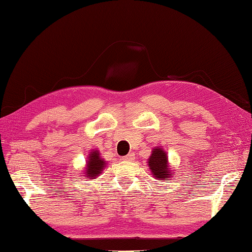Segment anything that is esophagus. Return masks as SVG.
<instances>
[{
  "mask_svg": "<svg viewBox=\"0 0 252 252\" xmlns=\"http://www.w3.org/2000/svg\"><path fill=\"white\" fill-rule=\"evenodd\" d=\"M134 158H135V155L133 153H129L128 155L124 156V158H123L124 160H128V162H130V160H133Z\"/></svg>",
  "mask_w": 252,
  "mask_h": 252,
  "instance_id": "1",
  "label": "esophagus"
}]
</instances>
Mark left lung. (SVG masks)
<instances>
[{
	"label": "left lung",
	"mask_w": 252,
	"mask_h": 252,
	"mask_svg": "<svg viewBox=\"0 0 252 252\" xmlns=\"http://www.w3.org/2000/svg\"><path fill=\"white\" fill-rule=\"evenodd\" d=\"M148 166L152 175L156 180H170L173 176L166 152L163 148L154 147L152 150V155L148 158Z\"/></svg>",
	"instance_id": "1"
}]
</instances>
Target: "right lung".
<instances>
[{
	"mask_svg": "<svg viewBox=\"0 0 252 252\" xmlns=\"http://www.w3.org/2000/svg\"><path fill=\"white\" fill-rule=\"evenodd\" d=\"M106 166V160L101 158L98 151H92L87 158V165L84 168L88 180H94L101 174Z\"/></svg>",
	"mask_w": 252,
	"mask_h": 252,
	"instance_id": "right-lung-1",
	"label": "right lung"
}]
</instances>
